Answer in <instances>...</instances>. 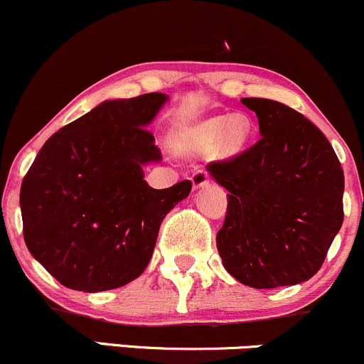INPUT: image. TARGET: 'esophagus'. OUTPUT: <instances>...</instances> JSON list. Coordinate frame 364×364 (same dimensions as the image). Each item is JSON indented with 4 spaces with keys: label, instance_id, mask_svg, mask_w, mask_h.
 I'll use <instances>...</instances> for the list:
<instances>
[{
    "label": "esophagus",
    "instance_id": "obj_1",
    "mask_svg": "<svg viewBox=\"0 0 364 364\" xmlns=\"http://www.w3.org/2000/svg\"><path fill=\"white\" fill-rule=\"evenodd\" d=\"M191 183H193V188H203L208 185V174L207 171H196V173L191 176Z\"/></svg>",
    "mask_w": 364,
    "mask_h": 364
}]
</instances>
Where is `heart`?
I'll return each mask as SVG.
<instances>
[{"instance_id": "heart-1", "label": "heart", "mask_w": 364, "mask_h": 364, "mask_svg": "<svg viewBox=\"0 0 364 364\" xmlns=\"http://www.w3.org/2000/svg\"><path fill=\"white\" fill-rule=\"evenodd\" d=\"M252 135V121L245 114L214 116L200 121L191 129V140L200 150H210L217 145L220 156H235L245 147Z\"/></svg>"}]
</instances>
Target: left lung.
Instances as JSON below:
<instances>
[{"label":"left lung","mask_w":364,"mask_h":364,"mask_svg":"<svg viewBox=\"0 0 364 364\" xmlns=\"http://www.w3.org/2000/svg\"><path fill=\"white\" fill-rule=\"evenodd\" d=\"M258 118L262 139L207 171L229 191L217 250L245 286L301 284L320 270L344 210V171L310 119L270 99H241Z\"/></svg>","instance_id":"left-lung-1"}]
</instances>
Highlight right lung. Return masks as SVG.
Wrapping results in <instances>:
<instances>
[{
  "label": "right lung",
  "instance_id": "obj_1",
  "mask_svg": "<svg viewBox=\"0 0 364 364\" xmlns=\"http://www.w3.org/2000/svg\"><path fill=\"white\" fill-rule=\"evenodd\" d=\"M161 92L104 101L43 145L20 188L28 252L63 286L109 291L149 265L159 228L191 183L154 190L144 166L161 162L147 127Z\"/></svg>",
  "mask_w": 364,
  "mask_h": 364
}]
</instances>
